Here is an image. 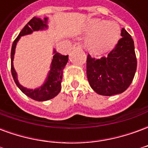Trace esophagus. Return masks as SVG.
<instances>
[{
  "mask_svg": "<svg viewBox=\"0 0 148 148\" xmlns=\"http://www.w3.org/2000/svg\"><path fill=\"white\" fill-rule=\"evenodd\" d=\"M72 49H82V45L79 42H75L74 45L72 46Z\"/></svg>",
  "mask_w": 148,
  "mask_h": 148,
  "instance_id": "esophagus-1",
  "label": "esophagus"
}]
</instances>
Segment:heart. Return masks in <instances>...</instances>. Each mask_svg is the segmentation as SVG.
<instances>
[{
  "label": "heart",
  "instance_id": "obj_1",
  "mask_svg": "<svg viewBox=\"0 0 148 148\" xmlns=\"http://www.w3.org/2000/svg\"><path fill=\"white\" fill-rule=\"evenodd\" d=\"M86 32H90L85 41L86 49L93 54L101 55L114 47L121 36V29L116 22L92 20L87 25Z\"/></svg>",
  "mask_w": 148,
  "mask_h": 148
}]
</instances>
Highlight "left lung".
<instances>
[{
  "mask_svg": "<svg viewBox=\"0 0 148 148\" xmlns=\"http://www.w3.org/2000/svg\"><path fill=\"white\" fill-rule=\"evenodd\" d=\"M115 48L99 59L87 56L86 74L90 86L97 93L112 96L127 90L137 66L134 41L124 28Z\"/></svg>",
  "mask_w": 148,
  "mask_h": 148,
  "instance_id": "left-lung-1",
  "label": "left lung"
}]
</instances>
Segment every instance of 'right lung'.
Segmentation results:
<instances>
[{"mask_svg":"<svg viewBox=\"0 0 148 148\" xmlns=\"http://www.w3.org/2000/svg\"><path fill=\"white\" fill-rule=\"evenodd\" d=\"M47 18L41 20L40 18L34 16L24 27L22 29L17 38L15 39L12 43L11 50V71L12 75L13 77L15 83L16 84L18 88L23 93L32 99L37 101H44L47 100L52 99L58 95L61 90V82L62 79V71L68 62V55H62L59 54L55 50H53V58H52L50 71L46 78L45 82L39 88L35 90L27 89L21 86L17 78V74L13 66V59H14L15 50L19 39L21 36L32 34L36 31H42L47 29Z\"/></svg>","mask_w":148,"mask_h":148,"instance_id":"obj_1","label":"right lung"}]
</instances>
